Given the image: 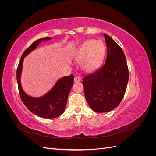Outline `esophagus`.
<instances>
[{"mask_svg":"<svg viewBox=\"0 0 156 156\" xmlns=\"http://www.w3.org/2000/svg\"><path fill=\"white\" fill-rule=\"evenodd\" d=\"M80 81H81V78H80V77L75 76L74 77V82L75 83H79Z\"/></svg>","mask_w":156,"mask_h":156,"instance_id":"esophagus-1","label":"esophagus"}]
</instances>
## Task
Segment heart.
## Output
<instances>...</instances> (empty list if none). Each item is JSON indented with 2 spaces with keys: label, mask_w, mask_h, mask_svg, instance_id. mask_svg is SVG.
Masks as SVG:
<instances>
[{
  "label": "heart",
  "mask_w": 156,
  "mask_h": 156,
  "mask_svg": "<svg viewBox=\"0 0 156 156\" xmlns=\"http://www.w3.org/2000/svg\"><path fill=\"white\" fill-rule=\"evenodd\" d=\"M105 51V45L101 41L88 40L79 48L75 59L81 61L84 59L83 68L87 72H91L96 69L101 64L104 57Z\"/></svg>",
  "instance_id": "b5f03b06"
}]
</instances>
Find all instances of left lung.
<instances>
[{"label": "left lung", "mask_w": 156, "mask_h": 156, "mask_svg": "<svg viewBox=\"0 0 156 156\" xmlns=\"http://www.w3.org/2000/svg\"><path fill=\"white\" fill-rule=\"evenodd\" d=\"M104 36L107 54L105 64L83 79L84 96L92 109L105 112L119 106L126 92L129 71L123 50L111 37Z\"/></svg>", "instance_id": "8db88e82"}]
</instances>
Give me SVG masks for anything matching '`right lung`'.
<instances>
[{"mask_svg":"<svg viewBox=\"0 0 156 156\" xmlns=\"http://www.w3.org/2000/svg\"><path fill=\"white\" fill-rule=\"evenodd\" d=\"M50 39L51 37H44L33 42L22 55L17 69L18 89L23 103L33 114L44 119H53L58 117L64 112L69 93L73 86L74 79L73 75L60 79L48 93L40 98L30 97L23 91L21 84V74L23 59L31 51L34 50L41 41Z\"/></svg>","mask_w":156,"mask_h":156,"instance_id":"1","label":"right lung"}]
</instances>
